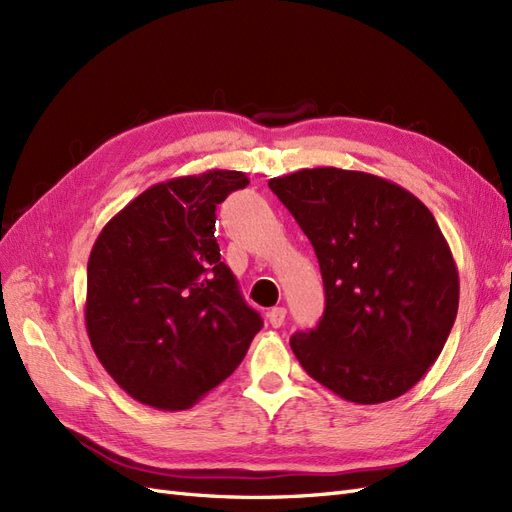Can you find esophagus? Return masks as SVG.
I'll return each mask as SVG.
<instances>
[{
    "label": "esophagus",
    "instance_id": "1",
    "mask_svg": "<svg viewBox=\"0 0 512 512\" xmlns=\"http://www.w3.org/2000/svg\"><path fill=\"white\" fill-rule=\"evenodd\" d=\"M269 322H271V327L273 329H280L282 324H284V320H286V307H273V309H269Z\"/></svg>",
    "mask_w": 512,
    "mask_h": 512
}]
</instances>
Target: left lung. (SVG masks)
<instances>
[{
  "instance_id": "1",
  "label": "left lung",
  "mask_w": 512,
  "mask_h": 512,
  "mask_svg": "<svg viewBox=\"0 0 512 512\" xmlns=\"http://www.w3.org/2000/svg\"><path fill=\"white\" fill-rule=\"evenodd\" d=\"M269 188L312 241L327 297L316 329L290 337L301 367L352 404L410 391L459 307V273L436 218L401 185L361 170L303 168Z\"/></svg>"
}]
</instances>
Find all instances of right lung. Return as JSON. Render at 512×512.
Wrapping results in <instances>:
<instances>
[{
    "instance_id": "right-lung-1",
    "label": "right lung",
    "mask_w": 512,
    "mask_h": 512,
    "mask_svg": "<svg viewBox=\"0 0 512 512\" xmlns=\"http://www.w3.org/2000/svg\"><path fill=\"white\" fill-rule=\"evenodd\" d=\"M247 183L239 170L215 168L151 185L91 247V348L145 406H194L239 367L262 329L215 241V207Z\"/></svg>"
}]
</instances>
